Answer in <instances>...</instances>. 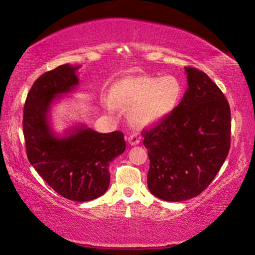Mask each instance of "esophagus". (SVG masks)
Instances as JSON below:
<instances>
[{"label": "esophagus", "mask_w": 255, "mask_h": 255, "mask_svg": "<svg viewBox=\"0 0 255 255\" xmlns=\"http://www.w3.org/2000/svg\"><path fill=\"white\" fill-rule=\"evenodd\" d=\"M128 143H130L131 146H135V145H138V143L140 142V136L138 134H131L128 138Z\"/></svg>", "instance_id": "34e87169"}]
</instances>
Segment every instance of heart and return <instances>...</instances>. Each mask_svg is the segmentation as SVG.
I'll return each instance as SVG.
<instances>
[{
	"mask_svg": "<svg viewBox=\"0 0 255 255\" xmlns=\"http://www.w3.org/2000/svg\"><path fill=\"white\" fill-rule=\"evenodd\" d=\"M184 87L175 76H128L114 83L110 98L102 106L113 112L116 106L128 109V117L138 127L156 124L170 116L183 100Z\"/></svg>",
	"mask_w": 255,
	"mask_h": 255,
	"instance_id": "1",
	"label": "heart"
}]
</instances>
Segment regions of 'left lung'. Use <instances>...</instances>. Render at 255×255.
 Wrapping results in <instances>:
<instances>
[{"instance_id":"left-lung-1","label":"left lung","mask_w":255,"mask_h":255,"mask_svg":"<svg viewBox=\"0 0 255 255\" xmlns=\"http://www.w3.org/2000/svg\"><path fill=\"white\" fill-rule=\"evenodd\" d=\"M187 90L175 112L143 130L147 185L164 201L197 197L215 178L230 149L231 113L222 91L200 70L185 68Z\"/></svg>"}]
</instances>
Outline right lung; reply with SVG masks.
I'll list each match as a JSON object with an SVG mask.
<instances>
[{
  "label": "right lung",
  "mask_w": 255,
  "mask_h": 255,
  "mask_svg": "<svg viewBox=\"0 0 255 255\" xmlns=\"http://www.w3.org/2000/svg\"><path fill=\"white\" fill-rule=\"evenodd\" d=\"M79 66L63 64L43 73L29 90L24 106L23 132L27 158L58 194L72 201H90L108 190L109 165L124 153L121 131L99 132L80 124L58 135L50 127L53 103L75 91Z\"/></svg>",
  "instance_id": "right-lung-1"
}]
</instances>
